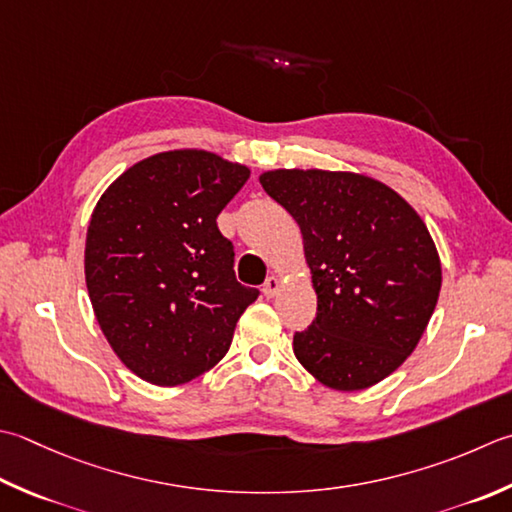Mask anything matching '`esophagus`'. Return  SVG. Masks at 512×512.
<instances>
[{"label": "esophagus", "mask_w": 512, "mask_h": 512, "mask_svg": "<svg viewBox=\"0 0 512 512\" xmlns=\"http://www.w3.org/2000/svg\"><path fill=\"white\" fill-rule=\"evenodd\" d=\"M277 290H279V279H277L275 275H270V277L266 279V282H264L262 293H264L266 297H275Z\"/></svg>", "instance_id": "1"}]
</instances>
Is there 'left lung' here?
<instances>
[{
    "mask_svg": "<svg viewBox=\"0 0 512 512\" xmlns=\"http://www.w3.org/2000/svg\"><path fill=\"white\" fill-rule=\"evenodd\" d=\"M266 193L302 228L317 315L293 350L335 390H362L406 362L442 288L437 248L408 202L364 175L270 170Z\"/></svg>",
    "mask_w": 512,
    "mask_h": 512,
    "instance_id": "left-lung-1",
    "label": "left lung"
}]
</instances>
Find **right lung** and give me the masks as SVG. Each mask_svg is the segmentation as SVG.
Instances as JSON below:
<instances>
[{
	"mask_svg": "<svg viewBox=\"0 0 512 512\" xmlns=\"http://www.w3.org/2000/svg\"><path fill=\"white\" fill-rule=\"evenodd\" d=\"M248 177L206 150H170L128 168L93 210L90 304L117 357L150 384H186L213 368L259 295L237 282L233 242L217 228Z\"/></svg>",
	"mask_w": 512,
	"mask_h": 512,
	"instance_id": "1",
	"label": "right lung"
}]
</instances>
